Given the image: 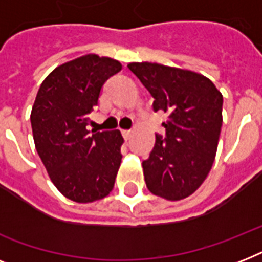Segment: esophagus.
Listing matches in <instances>:
<instances>
[{"label":"esophagus","instance_id":"obj_1","mask_svg":"<svg viewBox=\"0 0 262 262\" xmlns=\"http://www.w3.org/2000/svg\"><path fill=\"white\" fill-rule=\"evenodd\" d=\"M122 136L125 140H129L132 136V130H127V129H123L122 130Z\"/></svg>","mask_w":262,"mask_h":262}]
</instances>
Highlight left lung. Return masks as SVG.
<instances>
[{
  "label": "left lung",
  "instance_id": "1",
  "mask_svg": "<svg viewBox=\"0 0 262 262\" xmlns=\"http://www.w3.org/2000/svg\"><path fill=\"white\" fill-rule=\"evenodd\" d=\"M127 68L154 96V110L168 114L166 136L156 135L155 147L143 162L148 190L171 201L185 199L211 171L223 123V95L195 72L152 62Z\"/></svg>",
  "mask_w": 262,
  "mask_h": 262
}]
</instances>
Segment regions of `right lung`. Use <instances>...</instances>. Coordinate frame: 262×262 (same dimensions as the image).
<instances>
[{
  "label": "right lung",
  "mask_w": 262,
  "mask_h": 262,
  "mask_svg": "<svg viewBox=\"0 0 262 262\" xmlns=\"http://www.w3.org/2000/svg\"><path fill=\"white\" fill-rule=\"evenodd\" d=\"M122 69L117 59L87 54L55 68L40 84L31 126L51 182L67 199L92 203L110 194L121 166L119 130L91 133L90 113L103 84Z\"/></svg>",
  "instance_id": "right-lung-1"
}]
</instances>
